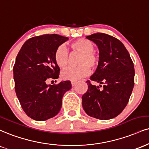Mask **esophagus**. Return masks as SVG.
I'll use <instances>...</instances> for the list:
<instances>
[{
  "instance_id": "34e87169",
  "label": "esophagus",
  "mask_w": 149,
  "mask_h": 149,
  "mask_svg": "<svg viewBox=\"0 0 149 149\" xmlns=\"http://www.w3.org/2000/svg\"><path fill=\"white\" fill-rule=\"evenodd\" d=\"M76 81H71V85H72V87H74V86L76 85Z\"/></svg>"
}]
</instances>
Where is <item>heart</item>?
Instances as JSON below:
<instances>
[{
    "instance_id": "heart-1",
    "label": "heart",
    "mask_w": 149,
    "mask_h": 149,
    "mask_svg": "<svg viewBox=\"0 0 149 149\" xmlns=\"http://www.w3.org/2000/svg\"><path fill=\"white\" fill-rule=\"evenodd\" d=\"M73 51L81 53L78 67H69L61 73L64 80L76 81L90 73L91 69H94L99 64V57L94 51V44L89 39L80 38L70 44ZM54 58L56 64L60 68H65L69 62V53L65 46L60 45L55 50Z\"/></svg>"
}]
</instances>
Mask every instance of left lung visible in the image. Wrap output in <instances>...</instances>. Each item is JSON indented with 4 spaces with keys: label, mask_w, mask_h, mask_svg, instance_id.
Listing matches in <instances>:
<instances>
[{
    "label": "left lung",
    "mask_w": 149,
    "mask_h": 149,
    "mask_svg": "<svg viewBox=\"0 0 149 149\" xmlns=\"http://www.w3.org/2000/svg\"><path fill=\"white\" fill-rule=\"evenodd\" d=\"M86 38L99 49V64L90 80L104 86L101 89L87 80L88 89L82 96V107L92 117L112 119L126 107L132 94L135 85L133 62L122 42L115 37L97 33Z\"/></svg>",
    "instance_id": "8db88e82"
}]
</instances>
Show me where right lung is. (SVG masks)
<instances>
[{"mask_svg":"<svg viewBox=\"0 0 149 149\" xmlns=\"http://www.w3.org/2000/svg\"><path fill=\"white\" fill-rule=\"evenodd\" d=\"M68 39L56 34L32 37L24 43L16 58L13 68L16 94L23 111L36 121L57 115L64 93L71 88L69 80L53 85L46 82L48 78H59L60 69L54 54Z\"/></svg>","mask_w":149,"mask_h":149,"instance_id":"right-lung-1","label":"right lung"}]
</instances>
